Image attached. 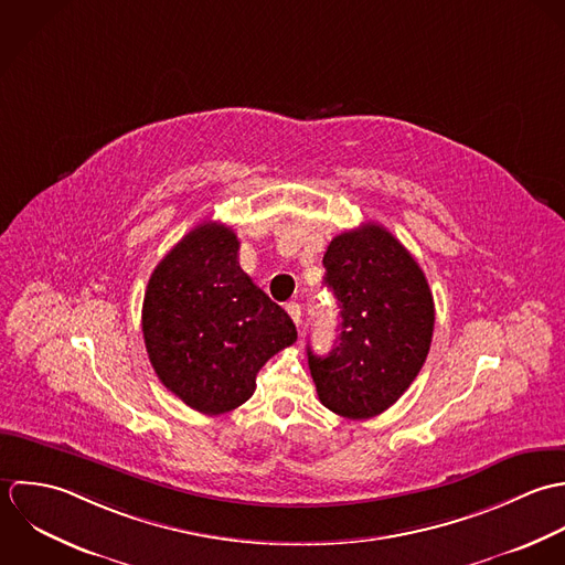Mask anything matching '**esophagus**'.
Segmentation results:
<instances>
[{
    "instance_id": "1",
    "label": "esophagus",
    "mask_w": 565,
    "mask_h": 565,
    "mask_svg": "<svg viewBox=\"0 0 565 565\" xmlns=\"http://www.w3.org/2000/svg\"><path fill=\"white\" fill-rule=\"evenodd\" d=\"M286 312L290 315V319L295 321V326H297V328H301V306H299V303H295V301H290V303L286 306Z\"/></svg>"
}]
</instances>
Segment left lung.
I'll return each mask as SVG.
<instances>
[{
    "label": "left lung",
    "mask_w": 565,
    "mask_h": 565,
    "mask_svg": "<svg viewBox=\"0 0 565 565\" xmlns=\"http://www.w3.org/2000/svg\"><path fill=\"white\" fill-rule=\"evenodd\" d=\"M323 266L339 299L340 334L328 355L308 347L310 373L326 408L369 419L422 371L435 330L433 292L404 244L373 223L337 235Z\"/></svg>",
    "instance_id": "obj_1"
}]
</instances>
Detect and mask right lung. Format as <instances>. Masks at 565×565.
<instances>
[{"label": "right lung", "mask_w": 565, "mask_h": 565, "mask_svg": "<svg viewBox=\"0 0 565 565\" xmlns=\"http://www.w3.org/2000/svg\"><path fill=\"white\" fill-rule=\"evenodd\" d=\"M226 225L192 228L152 270L141 308L150 364L190 408L223 415L255 391V375L297 340L292 319L237 264Z\"/></svg>", "instance_id": "1"}]
</instances>
